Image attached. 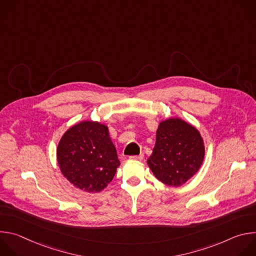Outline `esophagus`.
Returning <instances> with one entry per match:
<instances>
[{
    "mask_svg": "<svg viewBox=\"0 0 256 256\" xmlns=\"http://www.w3.org/2000/svg\"><path fill=\"white\" fill-rule=\"evenodd\" d=\"M144 158V154H140V155H134V156H130V160H142Z\"/></svg>",
    "mask_w": 256,
    "mask_h": 256,
    "instance_id": "obj_1",
    "label": "esophagus"
}]
</instances>
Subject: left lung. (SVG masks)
Segmentation results:
<instances>
[{"instance_id":"1","label":"left lung","mask_w":256,"mask_h":256,"mask_svg":"<svg viewBox=\"0 0 256 256\" xmlns=\"http://www.w3.org/2000/svg\"><path fill=\"white\" fill-rule=\"evenodd\" d=\"M204 158V146L198 130L184 120L169 118L159 124L147 163L158 180L179 186L198 171Z\"/></svg>"}]
</instances>
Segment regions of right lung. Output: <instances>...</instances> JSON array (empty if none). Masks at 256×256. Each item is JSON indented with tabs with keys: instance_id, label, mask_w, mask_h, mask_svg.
I'll return each instance as SVG.
<instances>
[{
	"instance_id": "right-lung-1",
	"label": "right lung",
	"mask_w": 256,
	"mask_h": 256,
	"mask_svg": "<svg viewBox=\"0 0 256 256\" xmlns=\"http://www.w3.org/2000/svg\"><path fill=\"white\" fill-rule=\"evenodd\" d=\"M56 156L64 176L88 192L105 188L120 164L108 128L96 122H82L68 128L60 140Z\"/></svg>"
}]
</instances>
